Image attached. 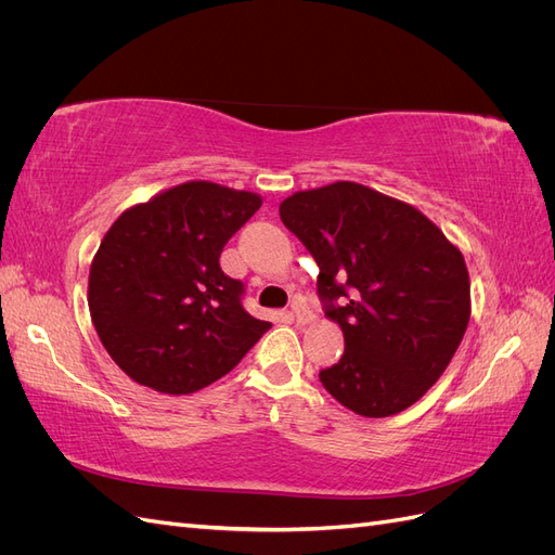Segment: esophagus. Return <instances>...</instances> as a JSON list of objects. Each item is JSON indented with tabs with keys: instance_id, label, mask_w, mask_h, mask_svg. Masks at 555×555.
<instances>
[{
	"instance_id": "esophagus-1",
	"label": "esophagus",
	"mask_w": 555,
	"mask_h": 555,
	"mask_svg": "<svg viewBox=\"0 0 555 555\" xmlns=\"http://www.w3.org/2000/svg\"><path fill=\"white\" fill-rule=\"evenodd\" d=\"M292 314H294V319H296V324H310L312 322V310L304 304V300H294V306H292Z\"/></svg>"
}]
</instances>
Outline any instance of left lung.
Masks as SVG:
<instances>
[{"label":"left lung","mask_w":555,"mask_h":555,"mask_svg":"<svg viewBox=\"0 0 555 555\" xmlns=\"http://www.w3.org/2000/svg\"><path fill=\"white\" fill-rule=\"evenodd\" d=\"M280 217L319 266L317 294L345 333V354L319 371L361 416H391L447 371L469 322L459 247L426 215L357 182L296 192Z\"/></svg>","instance_id":"obj_1"}]
</instances>
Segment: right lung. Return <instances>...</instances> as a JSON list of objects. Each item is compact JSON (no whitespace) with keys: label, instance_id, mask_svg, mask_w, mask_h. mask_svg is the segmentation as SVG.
I'll return each instance as SVG.
<instances>
[{"label":"right lung","instance_id":"right-lung-1","mask_svg":"<svg viewBox=\"0 0 555 555\" xmlns=\"http://www.w3.org/2000/svg\"><path fill=\"white\" fill-rule=\"evenodd\" d=\"M261 196L194 180L117 217L99 245L88 304L111 359L143 386L194 393L224 377L271 328L220 268Z\"/></svg>","mask_w":555,"mask_h":555}]
</instances>
